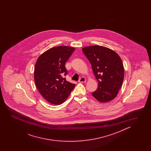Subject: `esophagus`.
<instances>
[{"instance_id": "esophagus-1", "label": "esophagus", "mask_w": 151, "mask_h": 151, "mask_svg": "<svg viewBox=\"0 0 151 151\" xmlns=\"http://www.w3.org/2000/svg\"><path fill=\"white\" fill-rule=\"evenodd\" d=\"M85 81H86V79L84 77H81L79 79V82L81 83H85Z\"/></svg>"}]
</instances>
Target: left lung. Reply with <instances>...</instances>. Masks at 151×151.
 Segmentation results:
<instances>
[{
	"label": "left lung",
	"instance_id": "8db88e82",
	"mask_svg": "<svg viewBox=\"0 0 151 151\" xmlns=\"http://www.w3.org/2000/svg\"><path fill=\"white\" fill-rule=\"evenodd\" d=\"M91 64L98 87L92 94L101 103H106L117 96L122 85L124 68L122 60L116 52L99 45L82 48Z\"/></svg>",
	"mask_w": 151,
	"mask_h": 151
}]
</instances>
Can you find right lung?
<instances>
[{"instance_id":"1","label":"right lung","mask_w":151,"mask_h":151,"mask_svg":"<svg viewBox=\"0 0 151 151\" xmlns=\"http://www.w3.org/2000/svg\"><path fill=\"white\" fill-rule=\"evenodd\" d=\"M75 48L69 46L52 47L42 54L36 61L34 79L39 92L49 103H64L75 87L66 80L65 63Z\"/></svg>"}]
</instances>
